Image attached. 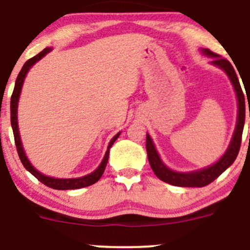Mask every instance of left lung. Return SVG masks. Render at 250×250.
Masks as SVG:
<instances>
[{
	"label": "left lung",
	"mask_w": 250,
	"mask_h": 250,
	"mask_svg": "<svg viewBox=\"0 0 250 250\" xmlns=\"http://www.w3.org/2000/svg\"><path fill=\"white\" fill-rule=\"evenodd\" d=\"M201 51L205 55H207V56L212 57V64L222 68L231 80V83H232L233 88H235L238 102L237 123H236L232 140H231L230 145L228 147L224 156L218 160L215 164L211 165V167L193 172L172 171L167 165H164V163L159 158V154L153 145V141H152L151 136L148 134H146V151L152 170H153V172L156 173V176L159 180H162L163 182L169 183V185L176 186V187H205V186L213 182L215 178L219 177L235 162L236 157H237L238 152H240L241 141H242L244 118H246V103H244V97L246 96H244L242 88H241L240 81H238L235 69H233V67L228 60L222 59L219 55L214 54L211 50L202 49Z\"/></svg>",
	"instance_id": "8db88e82"
}]
</instances>
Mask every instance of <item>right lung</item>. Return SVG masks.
I'll return each instance as SVG.
<instances>
[{
    "label": "right lung",
    "instance_id": "1",
    "mask_svg": "<svg viewBox=\"0 0 250 250\" xmlns=\"http://www.w3.org/2000/svg\"><path fill=\"white\" fill-rule=\"evenodd\" d=\"M50 51H51V48H45L43 51H41L38 55H36L35 57H32V59H30L28 61H26L25 64H23L22 69L20 70L19 75H18L17 81H15V87H14V91H13L12 98H10V123H12L13 133H14V140H15V145H17L18 154H19V158L21 160V163H22L23 167H25V169L32 173L37 180L41 181L42 183H44V185L48 186L50 188L57 189V190H69V189H79V188L88 187V186L94 185L97 181H99V178H101L102 175H103L105 167H106L107 159H109L110 147L114 145V143L116 141V139L120 136L121 133L116 134V135L111 139L109 146H107L106 152H105L104 158L102 160L101 165L97 167V170H94V171L91 172L90 175L83 176V177H79V178H54L39 172L38 170L35 169V167H32L30 160H28L27 157H26L25 151H23L22 148V144H21V140H20L19 128H18V103H19V97L21 93V87H22L23 80H25V77L26 74H27L28 70H30V68L32 67L36 62H38L42 57L45 56V55Z\"/></svg>",
    "mask_w": 250,
    "mask_h": 250
}]
</instances>
